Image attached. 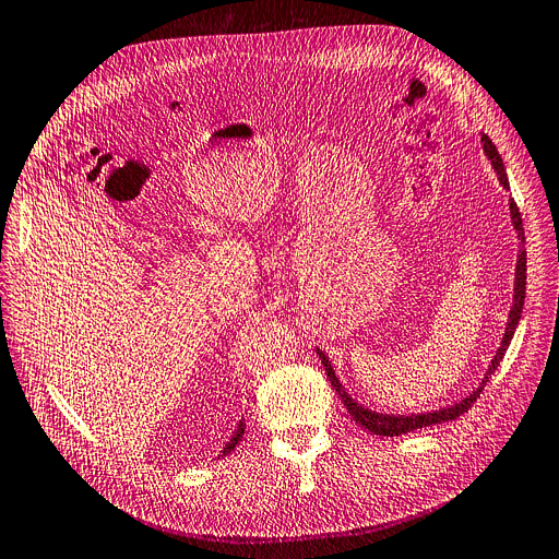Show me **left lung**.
Returning a JSON list of instances; mask_svg holds the SVG:
<instances>
[{"instance_id": "obj_1", "label": "left lung", "mask_w": 559, "mask_h": 559, "mask_svg": "<svg viewBox=\"0 0 559 559\" xmlns=\"http://www.w3.org/2000/svg\"><path fill=\"white\" fill-rule=\"evenodd\" d=\"M480 143H483V153H486V157L490 159L497 177H499V183L503 186L506 191H510V183H508V175H506V168H503V159L501 155L497 153V145L490 141L488 134L480 136ZM510 204V219H512V227L516 231V240H519V255H516V267H514V294H512V306H510V312H508V323H506V332H503V340H501V346L497 348L495 357L490 359V366L486 370V376H483L480 384L469 393L465 395L463 400H459L456 404L452 406H440L436 408V412H425V414H408V416H400V414H380V412H373V408L368 406H361L346 389L344 384L340 382L337 373H334L332 364L328 361L325 353L317 348V355L325 368L328 373V380L332 384V389L340 393V397L344 400L348 414L353 416L355 423H359L364 429H368L370 433L376 436H402V433H408L414 429H423V427H429V425H440V423H448V420H454L459 416H463L467 408L476 402V397L480 395L483 386H486V382L492 378V373L497 370V366L501 364L510 342H512V334H514V328L519 323V319H522V310H524V299H526V249H524V225H522V213H519L514 200H508Z\"/></svg>"}]
</instances>
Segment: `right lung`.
I'll return each mask as SVG.
<instances>
[{
    "mask_svg": "<svg viewBox=\"0 0 559 559\" xmlns=\"http://www.w3.org/2000/svg\"><path fill=\"white\" fill-rule=\"evenodd\" d=\"M242 436H245V423L240 420V423H238V429L234 431V436L229 438V442L225 444V450H222V454H219V456H227V454H231V452H234V448H236V444L240 442V438H242Z\"/></svg>",
    "mask_w": 559,
    "mask_h": 559,
    "instance_id": "obj_1",
    "label": "right lung"
}]
</instances>
